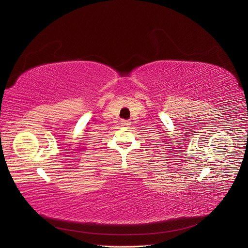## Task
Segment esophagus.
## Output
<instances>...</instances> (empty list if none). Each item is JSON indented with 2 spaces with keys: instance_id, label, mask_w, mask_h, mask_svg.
Instances as JSON below:
<instances>
[{
  "instance_id": "34e87169",
  "label": "esophagus",
  "mask_w": 248,
  "mask_h": 248,
  "mask_svg": "<svg viewBox=\"0 0 248 248\" xmlns=\"http://www.w3.org/2000/svg\"><path fill=\"white\" fill-rule=\"evenodd\" d=\"M129 124H131V122H129V121H122V125L128 126Z\"/></svg>"
}]
</instances>
